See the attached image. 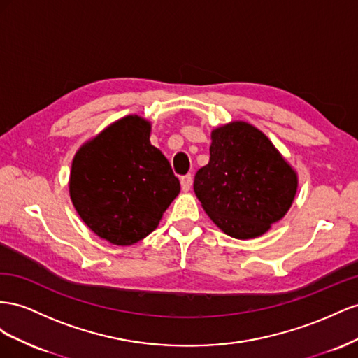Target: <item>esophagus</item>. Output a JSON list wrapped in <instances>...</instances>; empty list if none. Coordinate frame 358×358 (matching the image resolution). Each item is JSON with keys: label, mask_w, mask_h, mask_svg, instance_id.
I'll return each mask as SVG.
<instances>
[{"label": "esophagus", "mask_w": 358, "mask_h": 358, "mask_svg": "<svg viewBox=\"0 0 358 358\" xmlns=\"http://www.w3.org/2000/svg\"><path fill=\"white\" fill-rule=\"evenodd\" d=\"M192 181H193V178H192L190 173H187V176H182V177L180 178L182 192H189V189L192 187Z\"/></svg>", "instance_id": "1"}]
</instances>
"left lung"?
I'll list each match as a JSON object with an SVG mask.
<instances>
[{"mask_svg": "<svg viewBox=\"0 0 358 358\" xmlns=\"http://www.w3.org/2000/svg\"><path fill=\"white\" fill-rule=\"evenodd\" d=\"M297 172L261 130L232 121L211 131L210 162L193 190L208 217L228 236L248 240L267 232L292 206Z\"/></svg>", "mask_w": 358, "mask_h": 358, "instance_id": "1", "label": "left lung"}]
</instances>
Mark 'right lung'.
Listing matches in <instances>:
<instances>
[{
	"mask_svg": "<svg viewBox=\"0 0 358 358\" xmlns=\"http://www.w3.org/2000/svg\"><path fill=\"white\" fill-rule=\"evenodd\" d=\"M150 131V121L127 115L85 142L71 162L69 192L79 217L117 246L145 238L180 193Z\"/></svg>",
	"mask_w": 358,
	"mask_h": 358,
	"instance_id": "1",
	"label": "right lung"
}]
</instances>
